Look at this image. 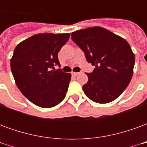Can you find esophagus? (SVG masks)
Returning <instances> with one entry per match:
<instances>
[{"label":"esophagus","instance_id":"obj_1","mask_svg":"<svg viewBox=\"0 0 147 147\" xmlns=\"http://www.w3.org/2000/svg\"><path fill=\"white\" fill-rule=\"evenodd\" d=\"M73 76H78V75H80V72H73Z\"/></svg>","mask_w":147,"mask_h":147}]
</instances>
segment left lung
<instances>
[{"label":"left lung","instance_id":"1","mask_svg":"<svg viewBox=\"0 0 147 147\" xmlns=\"http://www.w3.org/2000/svg\"><path fill=\"white\" fill-rule=\"evenodd\" d=\"M71 39L95 67L86 73L88 82L83 86L86 97L100 104L117 99L132 78L135 54L128 42L101 27L76 30Z\"/></svg>","mask_w":147,"mask_h":147}]
</instances>
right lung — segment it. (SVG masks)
<instances>
[{"mask_svg": "<svg viewBox=\"0 0 147 147\" xmlns=\"http://www.w3.org/2000/svg\"><path fill=\"white\" fill-rule=\"evenodd\" d=\"M69 38L70 33L37 34L15 48L11 58L15 82L34 105L51 108L65 98L71 75L54 71V65H60L58 52Z\"/></svg>", "mask_w": 147, "mask_h": 147, "instance_id": "obj_1", "label": "right lung"}]
</instances>
